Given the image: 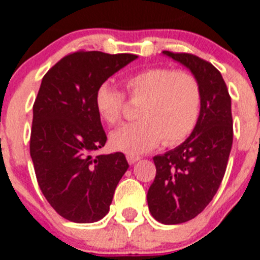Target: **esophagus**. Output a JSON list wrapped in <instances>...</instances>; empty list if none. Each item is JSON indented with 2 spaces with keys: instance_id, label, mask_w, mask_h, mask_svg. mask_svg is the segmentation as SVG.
<instances>
[{
  "instance_id": "34e87169",
  "label": "esophagus",
  "mask_w": 260,
  "mask_h": 260,
  "mask_svg": "<svg viewBox=\"0 0 260 260\" xmlns=\"http://www.w3.org/2000/svg\"><path fill=\"white\" fill-rule=\"evenodd\" d=\"M126 158H127L128 164L132 165V164H135V162H137L141 157H139L138 155H130V153H127V155H126Z\"/></svg>"
}]
</instances>
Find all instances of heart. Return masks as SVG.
<instances>
[{
	"label": "heart",
	"instance_id": "b5f03b06",
	"mask_svg": "<svg viewBox=\"0 0 260 260\" xmlns=\"http://www.w3.org/2000/svg\"><path fill=\"white\" fill-rule=\"evenodd\" d=\"M126 92L138 108L139 121L110 135V143L118 151L138 155L153 150L160 141L176 146L191 134L198 123L202 89L198 79L187 70L148 68L123 80ZM125 96L118 89L103 83L95 93V109L107 125L121 122Z\"/></svg>",
	"mask_w": 260,
	"mask_h": 260
}]
</instances>
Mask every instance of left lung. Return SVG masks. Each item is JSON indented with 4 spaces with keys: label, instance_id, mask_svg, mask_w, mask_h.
Masks as SVG:
<instances>
[{
    "label": "left lung",
    "instance_id": "left-lung-1",
    "mask_svg": "<svg viewBox=\"0 0 260 260\" xmlns=\"http://www.w3.org/2000/svg\"><path fill=\"white\" fill-rule=\"evenodd\" d=\"M162 54L189 69L202 89L201 114L190 137L153 157L156 176L147 203L158 222L173 225L198 216L219 190L233 143V119L228 88L212 63L190 53Z\"/></svg>",
    "mask_w": 260,
    "mask_h": 260
}]
</instances>
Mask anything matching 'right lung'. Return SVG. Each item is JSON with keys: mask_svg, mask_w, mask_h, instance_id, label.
I'll return each mask as SVG.
<instances>
[{"mask_svg": "<svg viewBox=\"0 0 260 260\" xmlns=\"http://www.w3.org/2000/svg\"><path fill=\"white\" fill-rule=\"evenodd\" d=\"M137 58L128 53L79 50L59 59L41 80L29 153L41 192L69 221L103 219L127 171L122 152L95 156L107 142L95 93L108 78Z\"/></svg>", "mask_w": 260, "mask_h": 260, "instance_id": "obj_1", "label": "right lung"}]
</instances>
